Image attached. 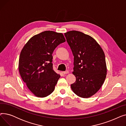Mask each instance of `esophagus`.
<instances>
[{"instance_id": "esophagus-1", "label": "esophagus", "mask_w": 126, "mask_h": 126, "mask_svg": "<svg viewBox=\"0 0 126 126\" xmlns=\"http://www.w3.org/2000/svg\"><path fill=\"white\" fill-rule=\"evenodd\" d=\"M63 74L65 75V74H68V73H69V71H68V70H66V71H63Z\"/></svg>"}]
</instances>
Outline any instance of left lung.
<instances>
[{"label":"left lung","mask_w":126,"mask_h":126,"mask_svg":"<svg viewBox=\"0 0 126 126\" xmlns=\"http://www.w3.org/2000/svg\"><path fill=\"white\" fill-rule=\"evenodd\" d=\"M74 56L76 82L71 88L78 96L88 98L98 91L107 75L103 50L95 40L83 32L71 31L64 34Z\"/></svg>","instance_id":"1"}]
</instances>
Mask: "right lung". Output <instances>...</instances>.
<instances>
[{
  "instance_id": "add662e5",
  "label": "right lung",
  "mask_w": 126,
  "mask_h": 126,
  "mask_svg": "<svg viewBox=\"0 0 126 126\" xmlns=\"http://www.w3.org/2000/svg\"><path fill=\"white\" fill-rule=\"evenodd\" d=\"M64 42L62 33L47 31L32 37L22 48L19 60V73L35 96L46 97L54 91L60 76L53 70L52 54Z\"/></svg>"
}]
</instances>
